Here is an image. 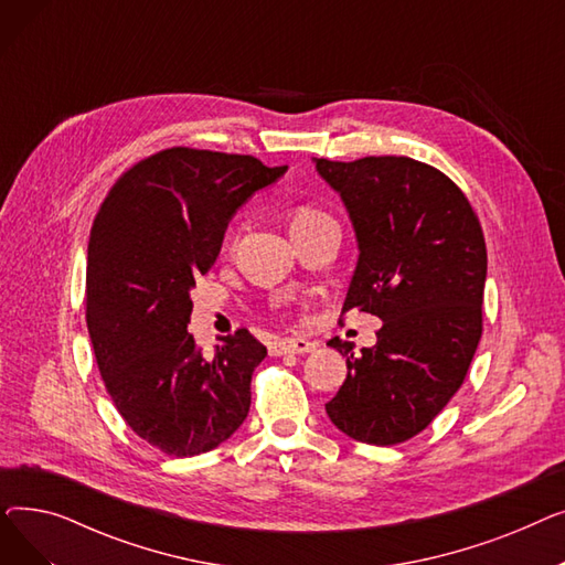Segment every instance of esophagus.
<instances>
[{
    "mask_svg": "<svg viewBox=\"0 0 565 565\" xmlns=\"http://www.w3.org/2000/svg\"><path fill=\"white\" fill-rule=\"evenodd\" d=\"M318 343L309 341V339H281L273 345V354H286V352H295V354H307L311 350H316Z\"/></svg>",
    "mask_w": 565,
    "mask_h": 565,
    "instance_id": "1",
    "label": "esophagus"
}]
</instances>
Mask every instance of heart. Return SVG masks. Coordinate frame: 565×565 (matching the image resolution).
<instances>
[{
  "label": "heart",
  "mask_w": 565,
  "mask_h": 565,
  "mask_svg": "<svg viewBox=\"0 0 565 565\" xmlns=\"http://www.w3.org/2000/svg\"><path fill=\"white\" fill-rule=\"evenodd\" d=\"M328 215L324 213H320V211H316V207H309V205H302V207H298V211H295V215H292V222H290V226H302V224H313V222H318V220H324Z\"/></svg>",
  "instance_id": "b5f03b06"
}]
</instances>
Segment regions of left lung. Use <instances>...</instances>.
Masks as SVG:
<instances>
[{
    "mask_svg": "<svg viewBox=\"0 0 565 565\" xmlns=\"http://www.w3.org/2000/svg\"><path fill=\"white\" fill-rule=\"evenodd\" d=\"M313 162L358 237L343 311L382 320L377 343L360 358L339 337L328 341L345 358L348 377L324 409L348 437L392 447L437 417L477 352L483 231L460 188L430 164L403 156Z\"/></svg>",
    "mask_w": 565,
    "mask_h": 565,
    "instance_id": "left-lung-1",
    "label": "left lung"
}]
</instances>
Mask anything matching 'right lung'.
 Here are the masks:
<instances>
[{
	"label": "right lung",
	"instance_id": "add662e5",
	"mask_svg": "<svg viewBox=\"0 0 565 565\" xmlns=\"http://www.w3.org/2000/svg\"><path fill=\"white\" fill-rule=\"evenodd\" d=\"M288 167L167 148L109 190L88 237L86 328L107 394L167 456L213 451L243 426L265 345L247 330L203 354L188 332L194 279L215 263L237 207Z\"/></svg>",
	"mask_w": 565,
	"mask_h": 565
}]
</instances>
